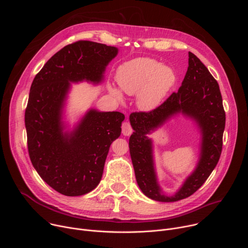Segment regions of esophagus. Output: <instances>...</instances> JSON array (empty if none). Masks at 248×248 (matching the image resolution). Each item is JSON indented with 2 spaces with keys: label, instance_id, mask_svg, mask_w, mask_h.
<instances>
[{
  "label": "esophagus",
  "instance_id": "34e87169",
  "mask_svg": "<svg viewBox=\"0 0 248 248\" xmlns=\"http://www.w3.org/2000/svg\"><path fill=\"white\" fill-rule=\"evenodd\" d=\"M122 131H123V134L125 135V136H129L132 133V128H131V125H130V124L128 122L123 123V124H122Z\"/></svg>",
  "mask_w": 248,
  "mask_h": 248
}]
</instances>
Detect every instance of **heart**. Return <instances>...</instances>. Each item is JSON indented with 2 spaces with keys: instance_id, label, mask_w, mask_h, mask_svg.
<instances>
[{
  "instance_id": "b5f03b06",
  "label": "heart",
  "mask_w": 248,
  "mask_h": 248,
  "mask_svg": "<svg viewBox=\"0 0 248 248\" xmlns=\"http://www.w3.org/2000/svg\"><path fill=\"white\" fill-rule=\"evenodd\" d=\"M117 82L123 92L136 95L138 108L151 111L157 108L173 86L176 77L174 70L160 64L150 58H136L124 62L116 74ZM110 93L118 100L123 94L117 87L109 86Z\"/></svg>"
}]
</instances>
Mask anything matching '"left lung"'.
I'll return each mask as SVG.
<instances>
[{"mask_svg":"<svg viewBox=\"0 0 248 248\" xmlns=\"http://www.w3.org/2000/svg\"><path fill=\"white\" fill-rule=\"evenodd\" d=\"M182 113L194 120L201 134V154L195 170L172 196L165 195L157 184L153 157V141L147 136L167 120ZM129 122L134 130L129 138V152L139 188L150 199L174 202L192 195L209 178L219 162L226 114L219 84L208 68L191 52L182 86L158 108L132 113Z\"/></svg>","mask_w":248,"mask_h":248,"instance_id":"left-lung-1","label":"left lung"}]
</instances>
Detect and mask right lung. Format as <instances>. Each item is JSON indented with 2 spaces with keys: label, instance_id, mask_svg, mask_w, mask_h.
I'll return each mask as SVG.
<instances>
[{
  "label": "right lung",
  "instance_id": "right-lung-1",
  "mask_svg": "<svg viewBox=\"0 0 248 248\" xmlns=\"http://www.w3.org/2000/svg\"><path fill=\"white\" fill-rule=\"evenodd\" d=\"M118 52L92 41L69 44L44 64L31 84L24 118L29 157L41 179L63 195H84L99 185L124 120L120 112L90 109L66 129L62 119L70 83H101Z\"/></svg>",
  "mask_w": 248,
  "mask_h": 248
}]
</instances>
